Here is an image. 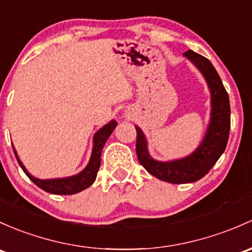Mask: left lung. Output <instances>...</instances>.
Returning a JSON list of instances; mask_svg holds the SVG:
<instances>
[{"label":"left lung","mask_w":252,"mask_h":252,"mask_svg":"<svg viewBox=\"0 0 252 252\" xmlns=\"http://www.w3.org/2000/svg\"><path fill=\"white\" fill-rule=\"evenodd\" d=\"M185 57L202 71L211 92V121L200 146L189 157L174 161H157L148 156L146 140L136 129V155L140 164L153 176L169 184H189L202 179L224 152L231 129L229 97L219 73L205 57L187 50Z\"/></svg>","instance_id":"left-lung-1"}]
</instances>
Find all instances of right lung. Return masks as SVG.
<instances>
[{
  "instance_id": "1",
  "label": "right lung",
  "mask_w": 252,
  "mask_h": 252,
  "mask_svg": "<svg viewBox=\"0 0 252 252\" xmlns=\"http://www.w3.org/2000/svg\"><path fill=\"white\" fill-rule=\"evenodd\" d=\"M117 126V122L111 121L110 123L106 124L105 126H102L94 136V147H93L91 161L87 165V168L83 171H81L78 175L75 176L66 177V179H55V180H38L36 177L31 176L29 174V171L26 170L25 166L21 164V161L18 158L17 153L14 155L17 157L18 163L23 169V171L28 175L29 179L37 185L39 189L48 193H53V194H75V193L81 192V190L88 189L89 186H92L93 182L96 179V174L99 171L100 163H101V151L104 148V145L107 141L108 136L113 131V129Z\"/></svg>"
}]
</instances>
